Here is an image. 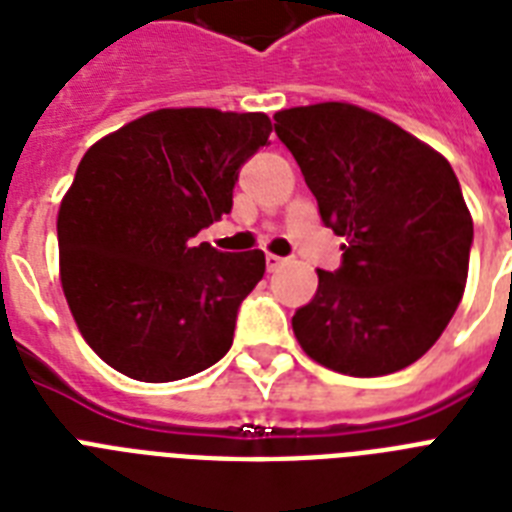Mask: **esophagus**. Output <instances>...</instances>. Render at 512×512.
Returning <instances> with one entry per match:
<instances>
[{
  "label": "esophagus",
  "mask_w": 512,
  "mask_h": 512,
  "mask_svg": "<svg viewBox=\"0 0 512 512\" xmlns=\"http://www.w3.org/2000/svg\"><path fill=\"white\" fill-rule=\"evenodd\" d=\"M284 263H286L284 257H278V255H270V252H268V255H265V265H268V270H270V273H273V270H278V268H281V265H284Z\"/></svg>",
  "instance_id": "obj_1"
}]
</instances>
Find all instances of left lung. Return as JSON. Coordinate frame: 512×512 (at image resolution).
<instances>
[{"instance_id": "obj_1", "label": "left lung", "mask_w": 512, "mask_h": 512, "mask_svg": "<svg viewBox=\"0 0 512 512\" xmlns=\"http://www.w3.org/2000/svg\"><path fill=\"white\" fill-rule=\"evenodd\" d=\"M318 213L344 236L342 268L292 318L299 347L347 376H386L434 347L468 278L473 218L436 149L350 102L273 115Z\"/></svg>"}]
</instances>
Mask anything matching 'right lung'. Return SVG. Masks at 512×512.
Returning <instances> with one entry per match:
<instances>
[{"mask_svg": "<svg viewBox=\"0 0 512 512\" xmlns=\"http://www.w3.org/2000/svg\"><path fill=\"white\" fill-rule=\"evenodd\" d=\"M270 131L265 112L165 107L83 155L57 213L60 281L78 331L110 368L165 384L231 350L265 255H226L194 236L231 213L239 168Z\"/></svg>", "mask_w": 512, "mask_h": 512, "instance_id": "add662e5", "label": "right lung"}]
</instances>
